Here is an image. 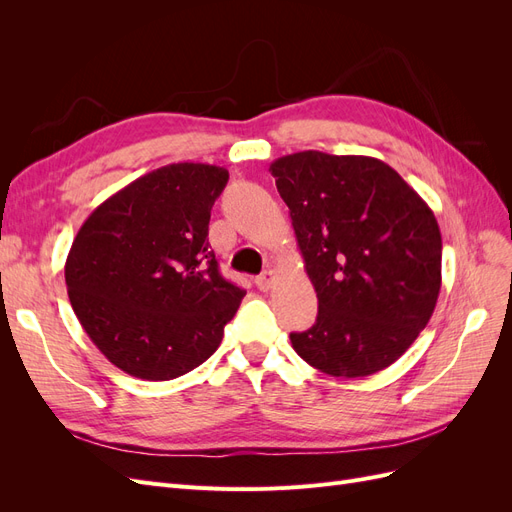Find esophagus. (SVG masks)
I'll use <instances>...</instances> for the list:
<instances>
[{
	"instance_id": "34e87169",
	"label": "esophagus",
	"mask_w": 512,
	"mask_h": 512,
	"mask_svg": "<svg viewBox=\"0 0 512 512\" xmlns=\"http://www.w3.org/2000/svg\"><path fill=\"white\" fill-rule=\"evenodd\" d=\"M275 282V273L273 271H262L258 277H256V286L260 290H269Z\"/></svg>"
}]
</instances>
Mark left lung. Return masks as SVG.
I'll return each instance as SVG.
<instances>
[{
  "instance_id": "8db88e82",
  "label": "left lung",
  "mask_w": 512,
  "mask_h": 512,
  "mask_svg": "<svg viewBox=\"0 0 512 512\" xmlns=\"http://www.w3.org/2000/svg\"><path fill=\"white\" fill-rule=\"evenodd\" d=\"M269 170L318 297L314 327L290 333L294 352L335 378L389 367L436 309L442 286L436 215L376 158L299 151Z\"/></svg>"
}]
</instances>
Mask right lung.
Here are the masks:
<instances>
[{
	"label": "right lung",
	"mask_w": 512,
	"mask_h": 512,
	"mask_svg": "<svg viewBox=\"0 0 512 512\" xmlns=\"http://www.w3.org/2000/svg\"><path fill=\"white\" fill-rule=\"evenodd\" d=\"M228 170L179 162L138 177L94 209L66 260L76 318L126 374L173 380L218 350L245 290L209 245Z\"/></svg>",
	"instance_id": "obj_1"
}]
</instances>
